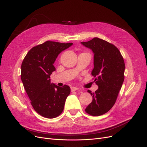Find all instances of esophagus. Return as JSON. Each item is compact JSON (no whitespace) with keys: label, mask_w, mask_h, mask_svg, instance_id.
I'll list each match as a JSON object with an SVG mask.
<instances>
[{"label":"esophagus","mask_w":147,"mask_h":147,"mask_svg":"<svg viewBox=\"0 0 147 147\" xmlns=\"http://www.w3.org/2000/svg\"><path fill=\"white\" fill-rule=\"evenodd\" d=\"M79 89L78 87H71V92H74V91H76V90H79Z\"/></svg>","instance_id":"1"}]
</instances>
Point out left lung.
<instances>
[{"label": "left lung", "mask_w": 147, "mask_h": 147, "mask_svg": "<svg viewBox=\"0 0 147 147\" xmlns=\"http://www.w3.org/2000/svg\"><path fill=\"white\" fill-rule=\"evenodd\" d=\"M81 44L94 54L91 74L98 86L95 93L87 90L93 100L85 111L92 116H100L110 110L116 101L124 79V59L116 46L98 37Z\"/></svg>", "instance_id": "8db88e82"}]
</instances>
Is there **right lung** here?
<instances>
[{
  "label": "right lung",
  "instance_id": "add662e5",
  "mask_svg": "<svg viewBox=\"0 0 147 147\" xmlns=\"http://www.w3.org/2000/svg\"><path fill=\"white\" fill-rule=\"evenodd\" d=\"M73 43L46 41L32 47L24 57L21 67V79L34 110L42 116L54 118L64 109L70 87L50 83L55 71L53 63L58 55Z\"/></svg>",
  "mask_w": 147,
  "mask_h": 147
}]
</instances>
